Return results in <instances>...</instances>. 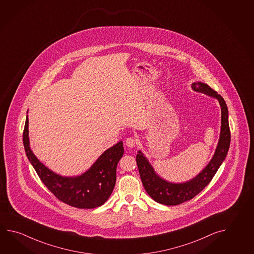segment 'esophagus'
<instances>
[{
	"mask_svg": "<svg viewBox=\"0 0 254 254\" xmlns=\"http://www.w3.org/2000/svg\"><path fill=\"white\" fill-rule=\"evenodd\" d=\"M126 145L133 148V147H135V145H136V140L134 137H128V138L126 139Z\"/></svg>",
	"mask_w": 254,
	"mask_h": 254,
	"instance_id": "obj_1",
	"label": "esophagus"
}]
</instances>
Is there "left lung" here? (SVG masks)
Listing matches in <instances>:
<instances>
[{"instance_id":"8db88e82","label":"left lung","mask_w":254,"mask_h":254,"mask_svg":"<svg viewBox=\"0 0 254 254\" xmlns=\"http://www.w3.org/2000/svg\"><path fill=\"white\" fill-rule=\"evenodd\" d=\"M191 88L200 93L217 99L221 106V133L215 152L211 161L195 177L184 183H172L163 179L155 173L148 159L141 151H137L136 164L140 177L145 191L155 202L165 205H177L191 200L212 181L219 167L223 164L227 155L231 142V133L229 127V113L227 105L221 95L214 91L205 83L193 82Z\"/></svg>"}]
</instances>
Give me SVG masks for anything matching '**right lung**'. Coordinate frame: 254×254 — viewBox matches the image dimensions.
<instances>
[{
    "instance_id": "1",
    "label": "right lung",
    "mask_w": 254,
    "mask_h": 254,
    "mask_svg": "<svg viewBox=\"0 0 254 254\" xmlns=\"http://www.w3.org/2000/svg\"><path fill=\"white\" fill-rule=\"evenodd\" d=\"M28 127L27 115L23 130V145L27 157L42 183L60 201L80 209H93L106 202L114 189L117 166L124 154L122 141L105 151L89 169L80 176H63L49 169L33 154L30 146Z\"/></svg>"
}]
</instances>
